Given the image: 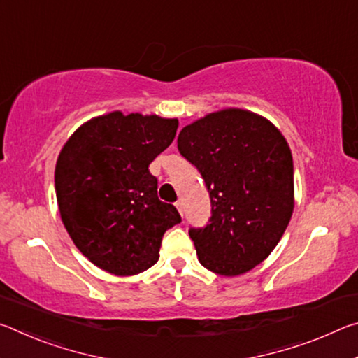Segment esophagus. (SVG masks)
<instances>
[{
    "label": "esophagus",
    "mask_w": 358,
    "mask_h": 358,
    "mask_svg": "<svg viewBox=\"0 0 358 358\" xmlns=\"http://www.w3.org/2000/svg\"><path fill=\"white\" fill-rule=\"evenodd\" d=\"M175 207H177V208H178V211H180V215H181V216H183V202H181V201H178V202H175Z\"/></svg>",
    "instance_id": "1"
}]
</instances>
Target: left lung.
<instances>
[{"mask_svg": "<svg viewBox=\"0 0 358 358\" xmlns=\"http://www.w3.org/2000/svg\"><path fill=\"white\" fill-rule=\"evenodd\" d=\"M178 151L197 167L210 192L211 216L189 237L201 264L237 276L275 250L294 210V161L268 120L229 108L181 129Z\"/></svg>", "mask_w": 358, "mask_h": 358, "instance_id": "left-lung-1", "label": "left lung"}]
</instances>
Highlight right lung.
<instances>
[{
    "label": "right lung",
    "mask_w": 358,
    "mask_h": 358,
    "mask_svg": "<svg viewBox=\"0 0 358 358\" xmlns=\"http://www.w3.org/2000/svg\"><path fill=\"white\" fill-rule=\"evenodd\" d=\"M178 120L113 112L80 126L55 169L59 215L74 245L99 268L142 273L159 259L166 230L181 222L157 197L148 166L173 142Z\"/></svg>",
    "instance_id": "add662e5"
}]
</instances>
